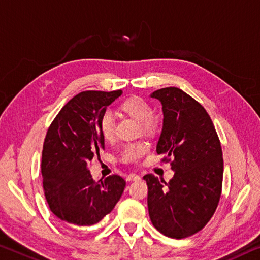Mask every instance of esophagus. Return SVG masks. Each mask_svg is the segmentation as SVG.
Instances as JSON below:
<instances>
[{
  "label": "esophagus",
  "instance_id": "34e87169",
  "mask_svg": "<svg viewBox=\"0 0 260 260\" xmlns=\"http://www.w3.org/2000/svg\"><path fill=\"white\" fill-rule=\"evenodd\" d=\"M126 179L128 180V182H134V180H140V179H141V177H140L139 175H135V174H129V175H127Z\"/></svg>",
  "mask_w": 260,
  "mask_h": 260
}]
</instances>
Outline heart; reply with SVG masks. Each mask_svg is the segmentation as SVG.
I'll return each instance as SVG.
<instances>
[{"label":"heart","instance_id":"1","mask_svg":"<svg viewBox=\"0 0 260 260\" xmlns=\"http://www.w3.org/2000/svg\"><path fill=\"white\" fill-rule=\"evenodd\" d=\"M119 110L123 114L135 119L139 122V134L148 138L157 137L162 128V120L158 115L152 113V105L149 101L141 96H132L119 105ZM98 129L105 141H111L114 138V120L109 111L103 112L98 120ZM149 147L147 143L138 141L129 143L122 148L120 160L122 163H137L148 154Z\"/></svg>","mask_w":260,"mask_h":260}]
</instances>
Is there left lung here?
Here are the masks:
<instances>
[{
    "label": "left lung",
    "mask_w": 260,
    "mask_h": 260,
    "mask_svg": "<svg viewBox=\"0 0 260 260\" xmlns=\"http://www.w3.org/2000/svg\"><path fill=\"white\" fill-rule=\"evenodd\" d=\"M163 106V129L157 154L175 175L169 183L143 176L152 225L182 240L199 233L215 213L223 179L221 142L211 117L199 102L176 86L152 92Z\"/></svg>",
    "instance_id": "1"
}]
</instances>
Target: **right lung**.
Returning a JSON list of instances; mask_svg holds the SVG:
<instances>
[{
    "label": "right lung",
    "instance_id": "add662e5",
    "mask_svg": "<svg viewBox=\"0 0 260 260\" xmlns=\"http://www.w3.org/2000/svg\"><path fill=\"white\" fill-rule=\"evenodd\" d=\"M121 90H86L74 96L49 125L43 146L41 175L51 211L73 225H92L114 208L126 180L111 175L94 182L89 166L104 150L98 120Z\"/></svg>",
    "mask_w": 260,
    "mask_h": 260
}]
</instances>
